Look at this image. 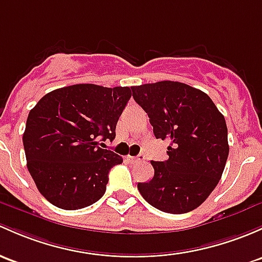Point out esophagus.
Segmentation results:
<instances>
[{
	"label": "esophagus",
	"mask_w": 262,
	"mask_h": 262,
	"mask_svg": "<svg viewBox=\"0 0 262 262\" xmlns=\"http://www.w3.org/2000/svg\"><path fill=\"white\" fill-rule=\"evenodd\" d=\"M126 159L132 163H138V162H143L145 159L144 154H138L137 157H132V156H126Z\"/></svg>",
	"instance_id": "obj_1"
}]
</instances>
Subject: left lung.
I'll use <instances>...</instances> for the list:
<instances>
[{"mask_svg": "<svg viewBox=\"0 0 262 262\" xmlns=\"http://www.w3.org/2000/svg\"><path fill=\"white\" fill-rule=\"evenodd\" d=\"M157 139H168V159L152 161L154 176L138 183L143 198L157 210L180 214L193 211L211 194L228 157L224 115L206 93L178 81L132 86Z\"/></svg>", "mask_w": 262, "mask_h": 262, "instance_id": "1", "label": "left lung"}]
</instances>
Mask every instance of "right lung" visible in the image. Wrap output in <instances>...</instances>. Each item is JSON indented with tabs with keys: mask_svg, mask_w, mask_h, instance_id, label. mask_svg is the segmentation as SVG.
Segmentation results:
<instances>
[{
	"mask_svg": "<svg viewBox=\"0 0 262 262\" xmlns=\"http://www.w3.org/2000/svg\"><path fill=\"white\" fill-rule=\"evenodd\" d=\"M132 92L128 86L76 84L52 90L29 113L24 148L38 192L62 210H80L105 193L117 153L99 147L115 126Z\"/></svg>",
	"mask_w": 262,
	"mask_h": 262,
	"instance_id": "right-lung-1",
	"label": "right lung"
}]
</instances>
